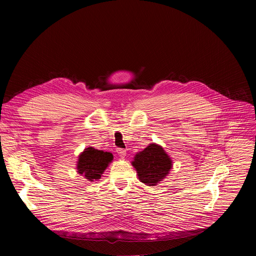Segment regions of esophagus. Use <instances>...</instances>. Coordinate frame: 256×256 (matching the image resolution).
Returning a JSON list of instances; mask_svg holds the SVG:
<instances>
[{"mask_svg": "<svg viewBox=\"0 0 256 256\" xmlns=\"http://www.w3.org/2000/svg\"><path fill=\"white\" fill-rule=\"evenodd\" d=\"M116 152H118V155L120 158H124L126 155V151L124 150V149H118Z\"/></svg>", "mask_w": 256, "mask_h": 256, "instance_id": "1", "label": "esophagus"}]
</instances>
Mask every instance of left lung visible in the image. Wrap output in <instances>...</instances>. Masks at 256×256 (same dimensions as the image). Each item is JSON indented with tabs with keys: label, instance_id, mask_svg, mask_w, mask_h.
Returning a JSON list of instances; mask_svg holds the SVG:
<instances>
[{
	"label": "left lung",
	"instance_id": "1",
	"mask_svg": "<svg viewBox=\"0 0 256 256\" xmlns=\"http://www.w3.org/2000/svg\"><path fill=\"white\" fill-rule=\"evenodd\" d=\"M140 182L148 186H155L162 181L172 168V160L161 146L150 144L138 152L132 162Z\"/></svg>",
	"mask_w": 256,
	"mask_h": 256
}]
</instances>
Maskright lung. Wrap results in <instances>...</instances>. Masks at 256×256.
I'll return each instance as SVG.
<instances>
[{
  "mask_svg": "<svg viewBox=\"0 0 256 256\" xmlns=\"http://www.w3.org/2000/svg\"><path fill=\"white\" fill-rule=\"evenodd\" d=\"M112 160L114 155L112 153L88 147L79 155L78 173L89 181L98 180Z\"/></svg>",
  "mask_w": 256,
  "mask_h": 256,
  "instance_id": "1",
  "label": "right lung"
}]
</instances>
